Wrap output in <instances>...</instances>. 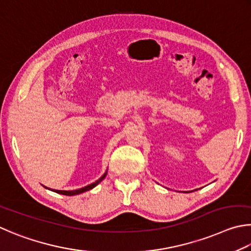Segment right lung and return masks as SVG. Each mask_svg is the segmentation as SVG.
I'll return each mask as SVG.
<instances>
[{"instance_id":"add662e5","label":"right lung","mask_w":251,"mask_h":251,"mask_svg":"<svg viewBox=\"0 0 251 251\" xmlns=\"http://www.w3.org/2000/svg\"><path fill=\"white\" fill-rule=\"evenodd\" d=\"M105 175H107V173H104L102 176H101L98 181H96L95 183H92V184H90V185H88V186H85V187H82V188H79V190H75V191H56V190H51V191H54V192H56V193H58V194H63V195H77V194H81V193H83V192H87V191H89V190H91V188H94L96 185H98V184L102 181V179L105 177ZM47 188V187H46Z\"/></svg>"}]
</instances>
